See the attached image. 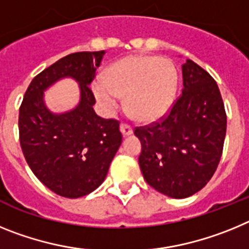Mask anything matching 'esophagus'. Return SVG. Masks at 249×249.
<instances>
[{"label": "esophagus", "mask_w": 249, "mask_h": 249, "mask_svg": "<svg viewBox=\"0 0 249 249\" xmlns=\"http://www.w3.org/2000/svg\"><path fill=\"white\" fill-rule=\"evenodd\" d=\"M120 129H121V133H122L123 137L131 136L132 133H133V129H132V127L129 126V124H126V123H122V124L120 126Z\"/></svg>", "instance_id": "obj_1"}]
</instances>
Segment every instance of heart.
<instances>
[{
  "instance_id": "b5f03b06",
  "label": "heart",
  "mask_w": 249,
  "mask_h": 249,
  "mask_svg": "<svg viewBox=\"0 0 249 249\" xmlns=\"http://www.w3.org/2000/svg\"><path fill=\"white\" fill-rule=\"evenodd\" d=\"M98 102L107 112L126 106L142 122H153L168 112L177 89V70L168 58L151 54H132L109 66L92 86Z\"/></svg>"
}]
</instances>
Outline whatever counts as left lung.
Returning <instances> with one entry per match:
<instances>
[{
  "mask_svg": "<svg viewBox=\"0 0 249 249\" xmlns=\"http://www.w3.org/2000/svg\"><path fill=\"white\" fill-rule=\"evenodd\" d=\"M183 89L164 120L138 127L141 171L151 187L171 198L198 192L215 172L223 151L227 116L221 92L208 72L187 59Z\"/></svg>",
  "mask_w": 249,
  "mask_h": 249,
  "instance_id": "obj_1",
  "label": "left lung"
}]
</instances>
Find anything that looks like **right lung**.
Wrapping results in <instances>:
<instances>
[{"label":"right lung","mask_w":249,"mask_h":249,"mask_svg":"<svg viewBox=\"0 0 249 249\" xmlns=\"http://www.w3.org/2000/svg\"><path fill=\"white\" fill-rule=\"evenodd\" d=\"M105 51L77 52L58 59L35 77L19 107L22 152L39 181L56 195L78 198L105 181L122 135L116 120L98 117L89 89ZM63 78L80 87L74 109L56 114L44 102V91Z\"/></svg>","instance_id":"add662e5"}]
</instances>
